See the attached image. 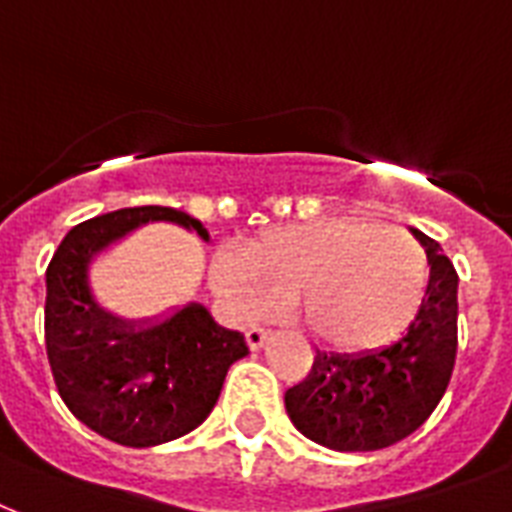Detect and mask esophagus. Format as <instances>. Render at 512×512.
Instances as JSON below:
<instances>
[{"label":"esophagus","mask_w":512,"mask_h":512,"mask_svg":"<svg viewBox=\"0 0 512 512\" xmlns=\"http://www.w3.org/2000/svg\"><path fill=\"white\" fill-rule=\"evenodd\" d=\"M270 329H264V326H251L248 332H245V340H248V348L251 351H259L261 345L267 343V337H270Z\"/></svg>","instance_id":"obj_1"}]
</instances>
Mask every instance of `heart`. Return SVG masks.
<instances>
[{
    "label": "heart",
    "mask_w": 512,
    "mask_h": 512,
    "mask_svg": "<svg viewBox=\"0 0 512 512\" xmlns=\"http://www.w3.org/2000/svg\"><path fill=\"white\" fill-rule=\"evenodd\" d=\"M426 253L397 226L329 218L270 229L245 259L224 253L213 264L215 288L245 315L299 307L318 343L367 351L394 340L421 307Z\"/></svg>",
    "instance_id": "1"
}]
</instances>
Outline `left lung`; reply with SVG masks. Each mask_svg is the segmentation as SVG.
I'll use <instances>...</instances> for the list:
<instances>
[{"label": "left lung", "mask_w": 512, "mask_h": 512, "mask_svg": "<svg viewBox=\"0 0 512 512\" xmlns=\"http://www.w3.org/2000/svg\"><path fill=\"white\" fill-rule=\"evenodd\" d=\"M429 286L397 343L367 353H315L313 370L286 391V413L307 440L343 453L405 440L443 399L456 361L459 275L440 242L418 232Z\"/></svg>", "instance_id": "1"}]
</instances>
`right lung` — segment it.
Returning a JSON list of instances; mask_svg holds the SVG:
<instances>
[{
    "mask_svg": "<svg viewBox=\"0 0 512 512\" xmlns=\"http://www.w3.org/2000/svg\"><path fill=\"white\" fill-rule=\"evenodd\" d=\"M148 221L210 240L197 218L175 207H124L69 229L45 272V348L61 399L88 429L129 448L197 429L229 367L248 353L245 337L215 324L197 302L161 321H126L96 302L88 286L94 256Z\"/></svg>",
    "mask_w": 512,
    "mask_h": 512,
    "instance_id": "add662e5",
    "label": "right lung"
}]
</instances>
